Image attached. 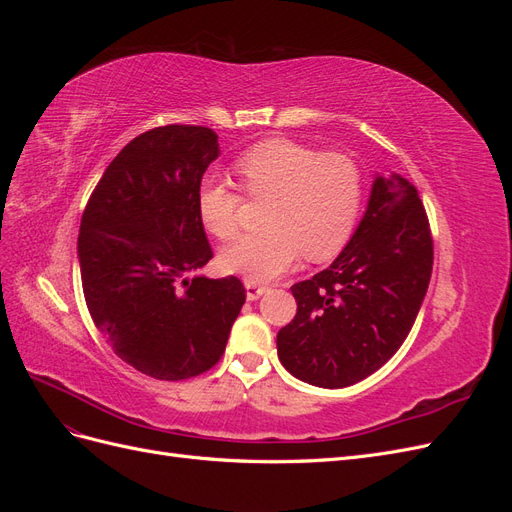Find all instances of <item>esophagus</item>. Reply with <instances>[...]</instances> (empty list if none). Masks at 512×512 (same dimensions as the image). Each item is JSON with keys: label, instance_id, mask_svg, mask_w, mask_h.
Returning a JSON list of instances; mask_svg holds the SVG:
<instances>
[{"label": "esophagus", "instance_id": "34e87169", "mask_svg": "<svg viewBox=\"0 0 512 512\" xmlns=\"http://www.w3.org/2000/svg\"><path fill=\"white\" fill-rule=\"evenodd\" d=\"M269 288L267 286H260L254 282H245V294H247V301H256L260 299L262 294H265Z\"/></svg>", "mask_w": 512, "mask_h": 512}]
</instances>
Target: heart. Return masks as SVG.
Wrapping results in <instances>:
<instances>
[{
	"label": "heart",
	"instance_id": "obj_1",
	"mask_svg": "<svg viewBox=\"0 0 512 512\" xmlns=\"http://www.w3.org/2000/svg\"><path fill=\"white\" fill-rule=\"evenodd\" d=\"M245 192L269 198L262 213L267 228L226 245L220 265L245 282H271L305 254L309 260L335 256L359 220L363 203L361 168L344 153H320L290 138H269L235 162ZM241 194L207 177L196 190L200 222L218 239L239 230Z\"/></svg>",
	"mask_w": 512,
	"mask_h": 512
}]
</instances>
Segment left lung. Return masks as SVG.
Wrapping results in <instances>:
<instances>
[{
    "mask_svg": "<svg viewBox=\"0 0 512 512\" xmlns=\"http://www.w3.org/2000/svg\"><path fill=\"white\" fill-rule=\"evenodd\" d=\"M431 267L433 239L416 188L399 175H378L342 254L290 288L297 316L277 333L282 365L322 389L371 376L408 337Z\"/></svg>",
    "mask_w": 512,
    "mask_h": 512,
    "instance_id": "obj_1",
    "label": "left lung"
}]
</instances>
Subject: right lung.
I'll return each instance as SVG.
<instances>
[{"label":"right lung","mask_w":512,"mask_h":512,"mask_svg":"<svg viewBox=\"0 0 512 512\" xmlns=\"http://www.w3.org/2000/svg\"><path fill=\"white\" fill-rule=\"evenodd\" d=\"M218 156L211 128L143 132L108 164L83 211L89 314L121 361L156 380L194 378L218 363L245 303L235 275L188 277L213 258L196 190Z\"/></svg>","instance_id":"obj_1"}]
</instances>
